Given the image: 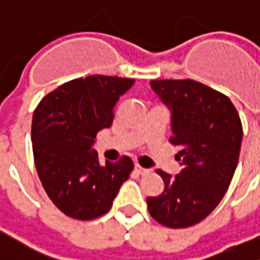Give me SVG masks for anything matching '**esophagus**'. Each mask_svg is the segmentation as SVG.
<instances>
[{"mask_svg":"<svg viewBox=\"0 0 260 260\" xmlns=\"http://www.w3.org/2000/svg\"><path fill=\"white\" fill-rule=\"evenodd\" d=\"M135 170H136L139 175H146V173H149V170H148V169H143V167L139 166V164H135Z\"/></svg>","mask_w":260,"mask_h":260,"instance_id":"obj_1","label":"esophagus"}]
</instances>
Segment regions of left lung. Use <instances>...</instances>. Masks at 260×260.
I'll return each instance as SVG.
<instances>
[{"mask_svg": "<svg viewBox=\"0 0 260 260\" xmlns=\"http://www.w3.org/2000/svg\"><path fill=\"white\" fill-rule=\"evenodd\" d=\"M152 90L172 111L170 142L179 146L176 176L157 170L164 191L148 197L149 214L167 228L206 219L226 192L243 139L240 115L228 96L194 80H152Z\"/></svg>", "mask_w": 260, "mask_h": 260, "instance_id": "left-lung-1", "label": "left lung"}]
</instances>
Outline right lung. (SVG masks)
<instances>
[{"label":"right lung","mask_w":260,"mask_h":260,"mask_svg":"<svg viewBox=\"0 0 260 260\" xmlns=\"http://www.w3.org/2000/svg\"><path fill=\"white\" fill-rule=\"evenodd\" d=\"M130 78L90 75L62 84L38 103L32 117V151L43 188L66 216L90 220L105 214L133 161L99 162L93 149L98 132L111 127Z\"/></svg>","instance_id":"1"}]
</instances>
